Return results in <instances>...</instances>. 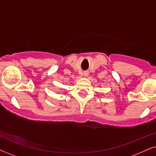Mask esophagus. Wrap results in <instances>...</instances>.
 <instances>
[{
  "mask_svg": "<svg viewBox=\"0 0 156 156\" xmlns=\"http://www.w3.org/2000/svg\"><path fill=\"white\" fill-rule=\"evenodd\" d=\"M87 72H86V73H84V76H87Z\"/></svg>",
  "mask_w": 156,
  "mask_h": 156,
  "instance_id": "34e87169",
  "label": "esophagus"
}]
</instances>
